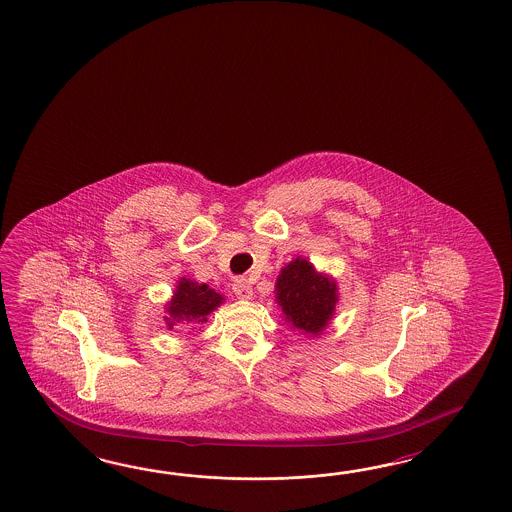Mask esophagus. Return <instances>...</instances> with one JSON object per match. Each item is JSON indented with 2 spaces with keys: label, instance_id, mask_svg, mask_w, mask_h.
<instances>
[{
  "label": "esophagus",
  "instance_id": "1",
  "mask_svg": "<svg viewBox=\"0 0 512 512\" xmlns=\"http://www.w3.org/2000/svg\"><path fill=\"white\" fill-rule=\"evenodd\" d=\"M233 292H235V296L239 297V299H251V296H253V288H251L250 283L246 279H235Z\"/></svg>",
  "mask_w": 512,
  "mask_h": 512
}]
</instances>
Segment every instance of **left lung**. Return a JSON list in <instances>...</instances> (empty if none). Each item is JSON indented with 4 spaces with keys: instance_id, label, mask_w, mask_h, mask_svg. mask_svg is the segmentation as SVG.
<instances>
[{
    "instance_id": "1",
    "label": "left lung",
    "mask_w": 512,
    "mask_h": 512,
    "mask_svg": "<svg viewBox=\"0 0 512 512\" xmlns=\"http://www.w3.org/2000/svg\"><path fill=\"white\" fill-rule=\"evenodd\" d=\"M275 301L292 327L318 336L334 316L338 288L334 279L316 272L307 259L299 257L279 273Z\"/></svg>"
}]
</instances>
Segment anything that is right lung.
Returning <instances> with one entry per match:
<instances>
[{
    "label": "right lung",
    "instance_id": "1",
    "mask_svg": "<svg viewBox=\"0 0 512 512\" xmlns=\"http://www.w3.org/2000/svg\"><path fill=\"white\" fill-rule=\"evenodd\" d=\"M222 301L224 297L207 284L182 277L171 301L165 305L167 327L172 329L176 323H205L207 316L220 307Z\"/></svg>",
    "mask_w": 512,
    "mask_h": 512
}]
</instances>
